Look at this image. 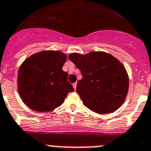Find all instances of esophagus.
Masks as SVG:
<instances>
[{
    "label": "esophagus",
    "mask_w": 151,
    "mask_h": 151,
    "mask_svg": "<svg viewBox=\"0 0 151 151\" xmlns=\"http://www.w3.org/2000/svg\"><path fill=\"white\" fill-rule=\"evenodd\" d=\"M76 86H77V83H76V82H75V83H73V88H74L75 90L76 89Z\"/></svg>",
    "instance_id": "esophagus-1"
}]
</instances>
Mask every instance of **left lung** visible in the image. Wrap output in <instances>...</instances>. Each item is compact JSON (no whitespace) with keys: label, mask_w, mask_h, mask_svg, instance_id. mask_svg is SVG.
<instances>
[{"label":"left lung","mask_w":151,"mask_h":151,"mask_svg":"<svg viewBox=\"0 0 151 151\" xmlns=\"http://www.w3.org/2000/svg\"><path fill=\"white\" fill-rule=\"evenodd\" d=\"M69 58L82 73L76 92L85 106L98 114L112 113L122 106L128 91L129 78L117 58L102 51L85 55L74 52Z\"/></svg>","instance_id":"1"}]
</instances>
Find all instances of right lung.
<instances>
[{
    "instance_id": "right-lung-1",
    "label": "right lung",
    "mask_w": 151,
    "mask_h": 151,
    "mask_svg": "<svg viewBox=\"0 0 151 151\" xmlns=\"http://www.w3.org/2000/svg\"><path fill=\"white\" fill-rule=\"evenodd\" d=\"M66 54L44 50L32 54L21 63L17 75V89L28 108L48 112L60 107L69 92L74 91L68 73L62 69Z\"/></svg>"
}]
</instances>
